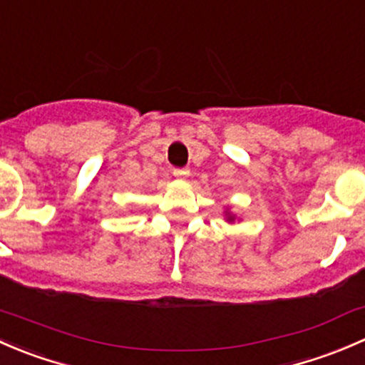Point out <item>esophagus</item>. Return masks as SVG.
Segmentation results:
<instances>
[{"label":"esophagus","mask_w":365,"mask_h":365,"mask_svg":"<svg viewBox=\"0 0 365 365\" xmlns=\"http://www.w3.org/2000/svg\"><path fill=\"white\" fill-rule=\"evenodd\" d=\"M174 175L179 179H186L190 175V170L187 168H174Z\"/></svg>","instance_id":"34e87169"}]
</instances>
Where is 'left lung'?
Here are the masks:
<instances>
[{"label":"left lung","mask_w":365,"mask_h":365,"mask_svg":"<svg viewBox=\"0 0 365 365\" xmlns=\"http://www.w3.org/2000/svg\"><path fill=\"white\" fill-rule=\"evenodd\" d=\"M225 217H227L228 223H234V221H235V214L230 212V209L225 210Z\"/></svg>","instance_id":"left-lung-1"}]
</instances>
